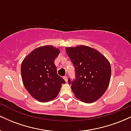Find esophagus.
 <instances>
[{"instance_id":"1","label":"esophagus","mask_w":131,"mask_h":131,"mask_svg":"<svg viewBox=\"0 0 131 131\" xmlns=\"http://www.w3.org/2000/svg\"><path fill=\"white\" fill-rule=\"evenodd\" d=\"M63 79H64V80L66 81V82H67V81H68V78H67V76H64Z\"/></svg>"}]
</instances>
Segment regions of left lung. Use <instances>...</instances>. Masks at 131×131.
<instances>
[{
	"instance_id": "8db88e82",
	"label": "left lung",
	"mask_w": 131,
	"mask_h": 131,
	"mask_svg": "<svg viewBox=\"0 0 131 131\" xmlns=\"http://www.w3.org/2000/svg\"><path fill=\"white\" fill-rule=\"evenodd\" d=\"M66 52L76 72V79H68L75 97L87 103L97 101L109 85L112 74L109 61L98 50L88 46L67 47Z\"/></svg>"
}]
</instances>
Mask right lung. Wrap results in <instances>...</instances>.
Returning <instances> with one entry per match:
<instances>
[{
	"mask_svg": "<svg viewBox=\"0 0 131 131\" xmlns=\"http://www.w3.org/2000/svg\"><path fill=\"white\" fill-rule=\"evenodd\" d=\"M60 53L52 46L37 47L24 58L21 66L24 86L36 100L47 102L56 98L65 81L57 74L54 63Z\"/></svg>",
	"mask_w": 131,
	"mask_h": 131,
	"instance_id": "1",
	"label": "right lung"
}]
</instances>
